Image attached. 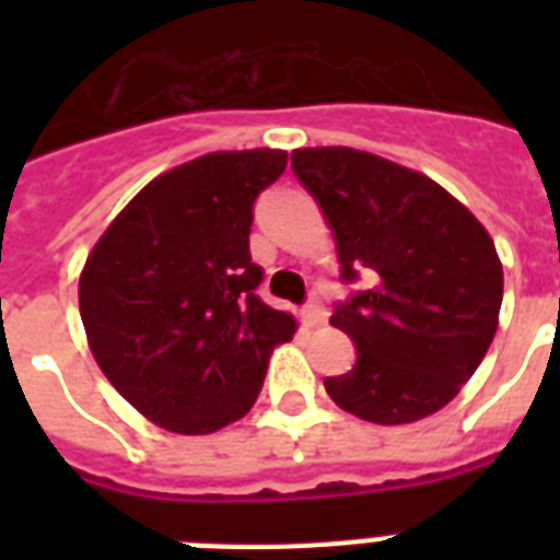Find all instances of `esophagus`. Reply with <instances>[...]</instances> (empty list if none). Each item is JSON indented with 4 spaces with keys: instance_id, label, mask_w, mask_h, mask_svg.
<instances>
[{
    "instance_id": "esophagus-1",
    "label": "esophagus",
    "mask_w": 560,
    "mask_h": 560,
    "mask_svg": "<svg viewBox=\"0 0 560 560\" xmlns=\"http://www.w3.org/2000/svg\"><path fill=\"white\" fill-rule=\"evenodd\" d=\"M325 316H328V311H325V305L316 296L311 299L305 307H302V319H305L307 328H316V325H323Z\"/></svg>"
}]
</instances>
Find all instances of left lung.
<instances>
[{
  "instance_id": "8db88e82",
  "label": "left lung",
  "mask_w": 560,
  "mask_h": 560,
  "mask_svg": "<svg viewBox=\"0 0 560 560\" xmlns=\"http://www.w3.org/2000/svg\"><path fill=\"white\" fill-rule=\"evenodd\" d=\"M293 174L334 229L351 290L331 325L358 363L325 377L340 409L409 424L459 395L486 358L503 305V264L486 226L424 174L351 148L293 151Z\"/></svg>"
}]
</instances>
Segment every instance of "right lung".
<instances>
[{
    "label": "right lung",
    "instance_id": "1",
    "mask_svg": "<svg viewBox=\"0 0 560 560\" xmlns=\"http://www.w3.org/2000/svg\"><path fill=\"white\" fill-rule=\"evenodd\" d=\"M284 151H223L162 174L127 202L81 272L101 372L153 424L206 435L244 418L296 319L264 305L253 206Z\"/></svg>",
    "mask_w": 560,
    "mask_h": 560
}]
</instances>
